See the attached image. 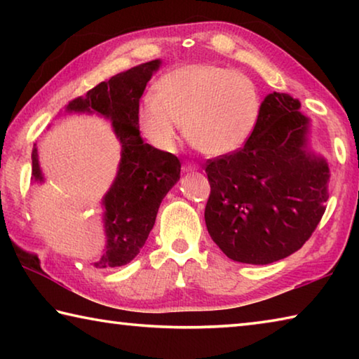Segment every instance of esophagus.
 Segmentation results:
<instances>
[{
  "label": "esophagus",
  "instance_id": "1",
  "mask_svg": "<svg viewBox=\"0 0 359 359\" xmlns=\"http://www.w3.org/2000/svg\"><path fill=\"white\" fill-rule=\"evenodd\" d=\"M182 169H184V172L196 171V169H198V165H194V163H185V165L182 166Z\"/></svg>",
  "mask_w": 359,
  "mask_h": 359
}]
</instances>
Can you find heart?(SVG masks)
Here are the masks:
<instances>
[{"mask_svg":"<svg viewBox=\"0 0 359 359\" xmlns=\"http://www.w3.org/2000/svg\"><path fill=\"white\" fill-rule=\"evenodd\" d=\"M263 109L250 77L212 63L182 65L155 83V98L137 109L139 130L150 144L171 150L179 126L194 149L222 156L241 149L257 130Z\"/></svg>","mask_w":359,"mask_h":359,"instance_id":"obj_1","label":"heart"}]
</instances>
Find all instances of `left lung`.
Here are the masks:
<instances>
[{
  "instance_id": "1",
  "label": "left lung",
  "mask_w": 359,
  "mask_h": 359,
  "mask_svg": "<svg viewBox=\"0 0 359 359\" xmlns=\"http://www.w3.org/2000/svg\"><path fill=\"white\" fill-rule=\"evenodd\" d=\"M287 93L263 101L252 137L205 163V226L228 258L269 264L306 244L325 214L330 168L307 150L309 118Z\"/></svg>"
}]
</instances>
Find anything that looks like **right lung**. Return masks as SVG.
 <instances>
[{"instance_id":"obj_1","label":"right lung","mask_w":359,"mask_h":359,"mask_svg":"<svg viewBox=\"0 0 359 359\" xmlns=\"http://www.w3.org/2000/svg\"><path fill=\"white\" fill-rule=\"evenodd\" d=\"M160 63L154 60L120 72L66 106L68 112H96L111 120L121 144L117 177L102 199L107 245L95 263L100 269L123 266L136 257L154 228L163 198L180 179L179 158L145 144L137 125L139 100ZM32 158L33 179L42 182L36 144Z\"/></svg>"}]
</instances>
